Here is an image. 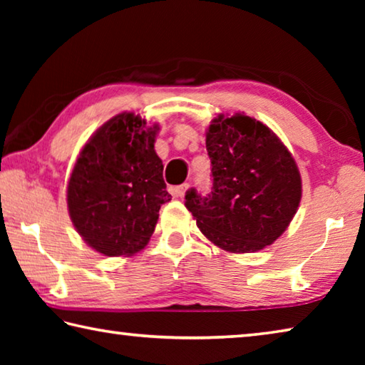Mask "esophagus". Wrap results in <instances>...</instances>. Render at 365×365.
<instances>
[{"mask_svg": "<svg viewBox=\"0 0 365 365\" xmlns=\"http://www.w3.org/2000/svg\"><path fill=\"white\" fill-rule=\"evenodd\" d=\"M188 187H190L188 183H182V185H178V187H175V188H174V195H175L177 197H183V196H185V193H187Z\"/></svg>", "mask_w": 365, "mask_h": 365, "instance_id": "obj_1", "label": "esophagus"}]
</instances>
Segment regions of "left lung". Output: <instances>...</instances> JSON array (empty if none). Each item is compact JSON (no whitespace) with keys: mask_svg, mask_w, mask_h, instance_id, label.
<instances>
[{"mask_svg":"<svg viewBox=\"0 0 365 365\" xmlns=\"http://www.w3.org/2000/svg\"><path fill=\"white\" fill-rule=\"evenodd\" d=\"M206 150L211 193L201 196L191 188L185 195L202 235L230 252H255L274 243L301 201V175L287 146L252 117L220 114L207 128Z\"/></svg>","mask_w":365,"mask_h":365,"instance_id":"left-lung-1","label":"left lung"}]
</instances>
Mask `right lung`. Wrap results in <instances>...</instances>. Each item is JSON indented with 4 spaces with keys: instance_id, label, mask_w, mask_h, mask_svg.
Here are the masks:
<instances>
[{
    "instance_id": "obj_1",
    "label": "right lung",
    "mask_w": 365,
    "mask_h": 365,
    "mask_svg": "<svg viewBox=\"0 0 365 365\" xmlns=\"http://www.w3.org/2000/svg\"><path fill=\"white\" fill-rule=\"evenodd\" d=\"M158 125L133 113L114 115L88 140L67 185V207L83 242L104 256H132L150 242L159 209L170 201Z\"/></svg>"
}]
</instances>
